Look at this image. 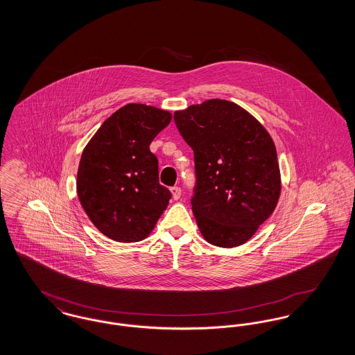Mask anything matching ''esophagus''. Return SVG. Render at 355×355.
I'll return each instance as SVG.
<instances>
[{"mask_svg":"<svg viewBox=\"0 0 355 355\" xmlns=\"http://www.w3.org/2000/svg\"><path fill=\"white\" fill-rule=\"evenodd\" d=\"M170 193H171L173 200H174V201H177V200H180V197H181V187L174 186V187H171V189H170Z\"/></svg>","mask_w":355,"mask_h":355,"instance_id":"obj_1","label":"esophagus"}]
</instances>
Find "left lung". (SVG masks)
<instances>
[{"instance_id": "left-lung-1", "label": "left lung", "mask_w": 355, "mask_h": 355, "mask_svg": "<svg viewBox=\"0 0 355 355\" xmlns=\"http://www.w3.org/2000/svg\"><path fill=\"white\" fill-rule=\"evenodd\" d=\"M174 121L194 152L191 210L201 234L218 248L243 245L270 217L281 196L271 135L242 106L220 98L177 110Z\"/></svg>"}]
</instances>
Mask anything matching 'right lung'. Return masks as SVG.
Masks as SVG:
<instances>
[{
  "instance_id": "right-lung-1",
  "label": "right lung",
  "mask_w": 355,
  "mask_h": 355,
  "mask_svg": "<svg viewBox=\"0 0 355 355\" xmlns=\"http://www.w3.org/2000/svg\"><path fill=\"white\" fill-rule=\"evenodd\" d=\"M170 121L168 110L128 103L105 119L85 146L77 196L103 236L142 241L168 207L171 194L159 185L158 161L149 146Z\"/></svg>"
}]
</instances>
